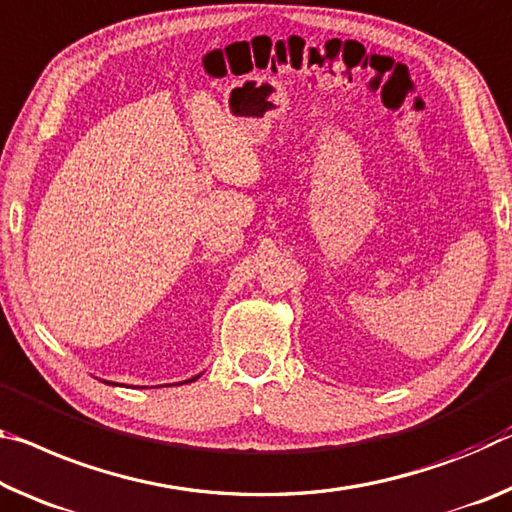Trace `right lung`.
I'll return each instance as SVG.
<instances>
[{
    "label": "right lung",
    "mask_w": 512,
    "mask_h": 512,
    "mask_svg": "<svg viewBox=\"0 0 512 512\" xmlns=\"http://www.w3.org/2000/svg\"><path fill=\"white\" fill-rule=\"evenodd\" d=\"M200 378V373L198 376H193V378H189V380H184V383H193V380H198ZM104 383H107V380H104ZM109 385H113V383H109Z\"/></svg>",
    "instance_id": "1"
}]
</instances>
